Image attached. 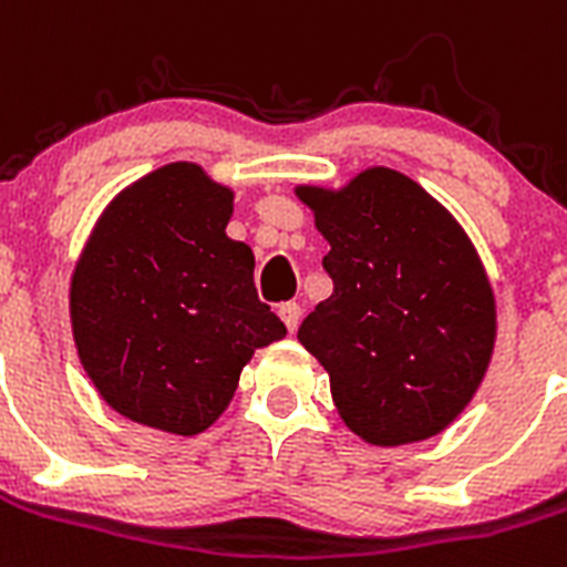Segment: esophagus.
I'll list each match as a JSON object with an SVG mask.
<instances>
[{"label":"esophagus","instance_id":"1","mask_svg":"<svg viewBox=\"0 0 567 567\" xmlns=\"http://www.w3.org/2000/svg\"><path fill=\"white\" fill-rule=\"evenodd\" d=\"M277 313H279V319L285 322V328H288L290 333H297L299 317H302V308H299L297 302H285V305H279Z\"/></svg>","mask_w":567,"mask_h":567}]
</instances>
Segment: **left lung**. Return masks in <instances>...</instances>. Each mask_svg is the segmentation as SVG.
Wrapping results in <instances>:
<instances>
[{
  "mask_svg": "<svg viewBox=\"0 0 567 567\" xmlns=\"http://www.w3.org/2000/svg\"><path fill=\"white\" fill-rule=\"evenodd\" d=\"M297 196L331 245L322 268L333 279L299 342L331 373L339 416L371 445L436 436L465 411L494 353V290L474 245L391 167Z\"/></svg>",
  "mask_w": 567,
  "mask_h": 567,
  "instance_id": "obj_1",
  "label": "left lung"
}]
</instances>
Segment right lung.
<instances>
[{
  "instance_id": "right-lung-1",
  "label": "right lung",
  "mask_w": 567,
  "mask_h": 567,
  "mask_svg": "<svg viewBox=\"0 0 567 567\" xmlns=\"http://www.w3.org/2000/svg\"><path fill=\"white\" fill-rule=\"evenodd\" d=\"M230 214L234 190L194 162H171L107 205L79 256V362L127 420L202 433L230 405L256 348L288 333L256 297L250 248L225 234Z\"/></svg>"
}]
</instances>
